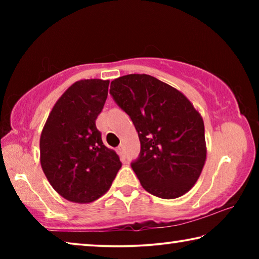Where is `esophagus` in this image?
I'll return each instance as SVG.
<instances>
[{"label":"esophagus","instance_id":"obj_1","mask_svg":"<svg viewBox=\"0 0 259 259\" xmlns=\"http://www.w3.org/2000/svg\"><path fill=\"white\" fill-rule=\"evenodd\" d=\"M117 152H119L120 155H123L124 152H125V148L123 145H120L119 147H117Z\"/></svg>","mask_w":259,"mask_h":259}]
</instances>
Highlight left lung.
I'll use <instances>...</instances> for the list:
<instances>
[{
  "instance_id": "8db88e82",
  "label": "left lung",
  "mask_w": 259,
  "mask_h": 259,
  "mask_svg": "<svg viewBox=\"0 0 259 259\" xmlns=\"http://www.w3.org/2000/svg\"><path fill=\"white\" fill-rule=\"evenodd\" d=\"M109 94L138 133L140 153L131 168L142 186L161 199L190 191L207 156L203 120L190 100L147 74L115 78Z\"/></svg>"
}]
</instances>
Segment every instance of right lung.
I'll use <instances>...</instances> for the list:
<instances>
[{
    "instance_id": "right-lung-1",
    "label": "right lung",
    "mask_w": 259,
    "mask_h": 259,
    "mask_svg": "<svg viewBox=\"0 0 259 259\" xmlns=\"http://www.w3.org/2000/svg\"><path fill=\"white\" fill-rule=\"evenodd\" d=\"M109 81L72 84L57 100L40 139L43 172L68 201L89 203L105 194L121 168L119 155L104 145L96 120L106 102Z\"/></svg>"
}]
</instances>
